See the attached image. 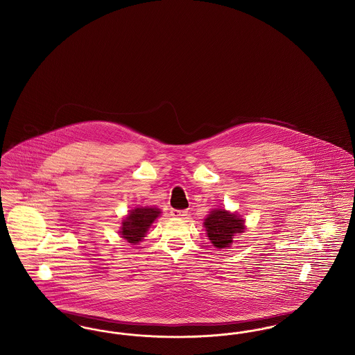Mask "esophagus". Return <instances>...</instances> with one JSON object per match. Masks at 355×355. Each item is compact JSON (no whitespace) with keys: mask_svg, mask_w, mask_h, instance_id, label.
Instances as JSON below:
<instances>
[{"mask_svg":"<svg viewBox=\"0 0 355 355\" xmlns=\"http://www.w3.org/2000/svg\"><path fill=\"white\" fill-rule=\"evenodd\" d=\"M170 214L173 217H175V218H186L187 217V211L186 210H175V209H173L170 211Z\"/></svg>","mask_w":355,"mask_h":355,"instance_id":"1","label":"esophagus"}]
</instances>
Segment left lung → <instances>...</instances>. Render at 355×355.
<instances>
[{
    "label": "left lung",
    "instance_id": "1",
    "mask_svg": "<svg viewBox=\"0 0 355 355\" xmlns=\"http://www.w3.org/2000/svg\"><path fill=\"white\" fill-rule=\"evenodd\" d=\"M203 225L210 242L217 249L230 248L234 236L245 232V220L225 209H213Z\"/></svg>",
    "mask_w": 355,
    "mask_h": 355
}]
</instances>
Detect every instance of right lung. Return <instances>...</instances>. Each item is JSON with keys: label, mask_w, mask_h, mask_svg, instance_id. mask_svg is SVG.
I'll return each instance as SVG.
<instances>
[{"label": "right lung", "mask_w": 355, "mask_h": 355, "mask_svg": "<svg viewBox=\"0 0 355 355\" xmlns=\"http://www.w3.org/2000/svg\"><path fill=\"white\" fill-rule=\"evenodd\" d=\"M159 214L161 210L157 207H135L122 220L119 234L128 242L137 245L146 236V232Z\"/></svg>", "instance_id": "1"}]
</instances>
